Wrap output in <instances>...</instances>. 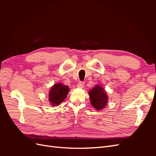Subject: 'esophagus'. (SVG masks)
I'll return each instance as SVG.
<instances>
[{
	"label": "esophagus",
	"mask_w": 156,
	"mask_h": 156,
	"mask_svg": "<svg viewBox=\"0 0 156 156\" xmlns=\"http://www.w3.org/2000/svg\"><path fill=\"white\" fill-rule=\"evenodd\" d=\"M84 86V83L83 81H79L77 84V87L79 88H83Z\"/></svg>",
	"instance_id": "34e87169"
}]
</instances>
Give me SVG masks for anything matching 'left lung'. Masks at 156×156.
Returning a JSON list of instances; mask_svg holds the SVG:
<instances>
[{
	"label": "left lung",
	"mask_w": 156,
	"mask_h": 156,
	"mask_svg": "<svg viewBox=\"0 0 156 156\" xmlns=\"http://www.w3.org/2000/svg\"><path fill=\"white\" fill-rule=\"evenodd\" d=\"M89 96L91 104L97 110L100 111L105 107L108 101V96L103 88L96 85L89 91Z\"/></svg>",
	"instance_id": "obj_1"
}]
</instances>
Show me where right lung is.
Wrapping results in <instances>:
<instances>
[{"label": "right lung", "mask_w": 156, "mask_h": 156, "mask_svg": "<svg viewBox=\"0 0 156 156\" xmlns=\"http://www.w3.org/2000/svg\"><path fill=\"white\" fill-rule=\"evenodd\" d=\"M69 90L68 86H66L62 83L55 84L51 87L49 94V100L53 106L58 105L62 103Z\"/></svg>", "instance_id": "obj_1"}]
</instances>
